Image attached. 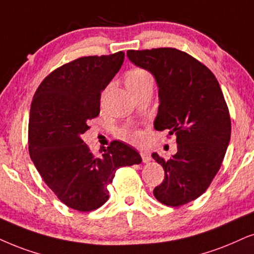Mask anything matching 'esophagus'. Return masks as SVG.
<instances>
[{
  "label": "esophagus",
  "instance_id": "34e87169",
  "mask_svg": "<svg viewBox=\"0 0 254 254\" xmlns=\"http://www.w3.org/2000/svg\"><path fill=\"white\" fill-rule=\"evenodd\" d=\"M140 156H142V159L144 163H149L152 160V157H151V153L147 152V151H142L140 152Z\"/></svg>",
  "mask_w": 254,
  "mask_h": 254
}]
</instances>
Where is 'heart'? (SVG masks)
I'll use <instances>...</instances> for the list:
<instances>
[{
	"instance_id": "b5f03b06",
	"label": "heart",
	"mask_w": 254,
	"mask_h": 254,
	"mask_svg": "<svg viewBox=\"0 0 254 254\" xmlns=\"http://www.w3.org/2000/svg\"><path fill=\"white\" fill-rule=\"evenodd\" d=\"M149 79H152V77H151V75L146 70L137 68L130 70L127 72V77H125V84L129 88V86H136L142 84V83L149 81ZM123 134L132 143H138L142 139V134H140V132H138V131L125 129L123 131Z\"/></svg>"
}]
</instances>
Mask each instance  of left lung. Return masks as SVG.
Here are the masks:
<instances>
[{"instance_id": "1", "label": "left lung", "mask_w": 254, "mask_h": 254, "mask_svg": "<svg viewBox=\"0 0 254 254\" xmlns=\"http://www.w3.org/2000/svg\"><path fill=\"white\" fill-rule=\"evenodd\" d=\"M134 65L152 73L158 85L155 129L177 137V153L165 159L164 181L153 195L168 206H181L200 197L219 171L231 138V118L212 71L175 48L129 50Z\"/></svg>"}]
</instances>
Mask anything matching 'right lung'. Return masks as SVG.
<instances>
[{
	"label": "right lung",
	"mask_w": 254,
	"mask_h": 254,
	"mask_svg": "<svg viewBox=\"0 0 254 254\" xmlns=\"http://www.w3.org/2000/svg\"><path fill=\"white\" fill-rule=\"evenodd\" d=\"M124 53L86 56L49 73L35 92L29 117V153L41 177L66 206L81 212L101 207L118 168L139 164L140 155L112 142L101 156L81 134L99 115L101 92L121 69Z\"/></svg>",
	"instance_id": "1"
}]
</instances>
